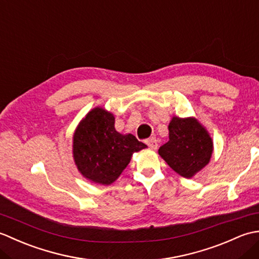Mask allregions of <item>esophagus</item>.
<instances>
[{
	"mask_svg": "<svg viewBox=\"0 0 259 259\" xmlns=\"http://www.w3.org/2000/svg\"><path fill=\"white\" fill-rule=\"evenodd\" d=\"M146 144L149 146L151 149H157V148H158V140L156 138H153V137H152V138L148 139L146 141Z\"/></svg>",
	"mask_w": 259,
	"mask_h": 259,
	"instance_id": "obj_1",
	"label": "esophagus"
}]
</instances>
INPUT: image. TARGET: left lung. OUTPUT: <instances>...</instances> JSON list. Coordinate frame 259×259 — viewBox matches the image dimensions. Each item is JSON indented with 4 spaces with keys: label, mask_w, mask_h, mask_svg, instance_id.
Instances as JSON below:
<instances>
[{
    "label": "left lung",
    "mask_w": 259,
    "mask_h": 259,
    "mask_svg": "<svg viewBox=\"0 0 259 259\" xmlns=\"http://www.w3.org/2000/svg\"><path fill=\"white\" fill-rule=\"evenodd\" d=\"M168 129L169 141L159 148V155L176 172L191 178L210 160L211 138L194 118L174 117Z\"/></svg>",
    "instance_id": "obj_1"
}]
</instances>
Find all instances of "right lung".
Listing matches in <instances>:
<instances>
[{"instance_id":"right-lung-1","label":"right lung","mask_w":259,"mask_h":259,"mask_svg":"<svg viewBox=\"0 0 259 259\" xmlns=\"http://www.w3.org/2000/svg\"><path fill=\"white\" fill-rule=\"evenodd\" d=\"M147 146L133 135H121L114 129V117L96 108L82 120L73 136V157L85 178L101 185L117 179L136 151Z\"/></svg>"}]
</instances>
